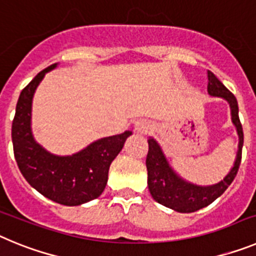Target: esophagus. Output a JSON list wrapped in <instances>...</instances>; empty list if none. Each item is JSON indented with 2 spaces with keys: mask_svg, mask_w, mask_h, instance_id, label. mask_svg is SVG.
<instances>
[{
  "mask_svg": "<svg viewBox=\"0 0 256 256\" xmlns=\"http://www.w3.org/2000/svg\"><path fill=\"white\" fill-rule=\"evenodd\" d=\"M150 130V124L146 120H137L134 123V132L141 133V134H144Z\"/></svg>",
  "mask_w": 256,
  "mask_h": 256,
  "instance_id": "34e87169",
  "label": "esophagus"
}]
</instances>
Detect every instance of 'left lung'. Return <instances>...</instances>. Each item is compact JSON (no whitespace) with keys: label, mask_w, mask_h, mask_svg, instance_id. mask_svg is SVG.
<instances>
[{"label":"left lung","mask_w":256,"mask_h":256,"mask_svg":"<svg viewBox=\"0 0 256 256\" xmlns=\"http://www.w3.org/2000/svg\"><path fill=\"white\" fill-rule=\"evenodd\" d=\"M208 92L212 96L224 98L230 108L232 123L234 124L238 134V151H237L236 162L234 168L219 183L212 186H198L194 183L182 180L176 172L172 169L166 158L162 154V148L154 138H148V152L146 158V168H148V186L151 196L155 201L164 206L173 209L178 212H194L210 205L214 200L228 188L234 182L241 164L244 144L242 126L238 118V104L236 97L223 83L216 78L212 72H208Z\"/></svg>","instance_id":"obj_1"}]
</instances>
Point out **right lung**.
Masks as SVG:
<instances>
[{
    "label": "right lung",
    "mask_w": 256,
    "mask_h": 256,
    "mask_svg": "<svg viewBox=\"0 0 256 256\" xmlns=\"http://www.w3.org/2000/svg\"><path fill=\"white\" fill-rule=\"evenodd\" d=\"M56 65L38 73L20 94L11 128L14 155L22 177L33 188L58 204L76 206L102 194L110 164L132 132L97 140L69 156L54 155L38 144L30 128L32 101L44 74Z\"/></svg>",
    "instance_id": "add662e5"
}]
</instances>
